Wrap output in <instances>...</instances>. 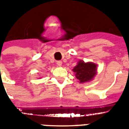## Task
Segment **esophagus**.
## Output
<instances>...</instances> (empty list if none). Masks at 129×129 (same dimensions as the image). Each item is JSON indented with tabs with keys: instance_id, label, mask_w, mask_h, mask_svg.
Masks as SVG:
<instances>
[{
	"instance_id": "34e87169",
	"label": "esophagus",
	"mask_w": 129,
	"mask_h": 129,
	"mask_svg": "<svg viewBox=\"0 0 129 129\" xmlns=\"http://www.w3.org/2000/svg\"><path fill=\"white\" fill-rule=\"evenodd\" d=\"M62 64V61H57V65L58 67H61Z\"/></svg>"
}]
</instances>
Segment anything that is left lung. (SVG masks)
<instances>
[{
    "label": "left lung",
    "instance_id": "8db88e82",
    "mask_svg": "<svg viewBox=\"0 0 129 129\" xmlns=\"http://www.w3.org/2000/svg\"><path fill=\"white\" fill-rule=\"evenodd\" d=\"M72 71L74 72L78 82L85 83L93 80L97 73V64L91 62H85L83 60H79Z\"/></svg>",
    "mask_w": 129,
    "mask_h": 129
}]
</instances>
